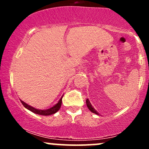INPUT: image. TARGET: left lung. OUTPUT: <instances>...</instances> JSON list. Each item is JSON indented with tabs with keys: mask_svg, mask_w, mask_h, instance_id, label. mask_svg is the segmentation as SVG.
Instances as JSON below:
<instances>
[{
	"mask_svg": "<svg viewBox=\"0 0 149 149\" xmlns=\"http://www.w3.org/2000/svg\"><path fill=\"white\" fill-rule=\"evenodd\" d=\"M86 104H87V107H88L89 110H90V111H91L92 113H94L97 114V115H99V113L97 112V111L95 110V108L92 107L91 103H90V100H89L88 99H87V100H86Z\"/></svg>",
	"mask_w": 149,
	"mask_h": 149,
	"instance_id": "8db88e82",
	"label": "left lung"
}]
</instances>
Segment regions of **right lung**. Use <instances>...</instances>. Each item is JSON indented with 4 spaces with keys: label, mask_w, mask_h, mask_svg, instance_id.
I'll return each mask as SVG.
<instances>
[{
    "label": "right lung",
    "mask_w": 149,
    "mask_h": 149,
    "mask_svg": "<svg viewBox=\"0 0 149 149\" xmlns=\"http://www.w3.org/2000/svg\"><path fill=\"white\" fill-rule=\"evenodd\" d=\"M62 97L63 96L61 97L60 100H59V102H57V104H55L54 106H53L52 107L49 108L48 109H45V110H41V109H36L31 106L29 105L28 104L25 103L24 102H23L22 100H20L21 101L22 104H23V106L26 109L29 110L30 111L36 114H38V115H41V116H49V115H52V114L55 113H57L58 111L59 110V109L61 108V102H62Z\"/></svg>",
    "instance_id": "right-lung-1"
}]
</instances>
